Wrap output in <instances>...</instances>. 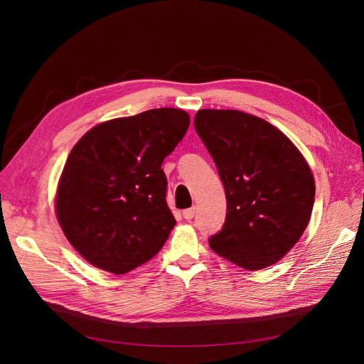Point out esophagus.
Returning <instances> with one entry per match:
<instances>
[{"label":"esophagus","mask_w":364,"mask_h":364,"mask_svg":"<svg viewBox=\"0 0 364 364\" xmlns=\"http://www.w3.org/2000/svg\"><path fill=\"white\" fill-rule=\"evenodd\" d=\"M182 215H183L185 220H191L196 215V208L193 206V208H188V209H183Z\"/></svg>","instance_id":"1"}]
</instances>
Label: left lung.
Instances as JSON below:
<instances>
[{
    "label": "left lung",
    "instance_id": "8db88e82",
    "mask_svg": "<svg viewBox=\"0 0 364 364\" xmlns=\"http://www.w3.org/2000/svg\"><path fill=\"white\" fill-rule=\"evenodd\" d=\"M194 127L226 194L225 225L209 247L246 270L272 266L310 222L316 193L310 165L279 129L255 115L202 109Z\"/></svg>",
    "mask_w": 364,
    "mask_h": 364
}]
</instances>
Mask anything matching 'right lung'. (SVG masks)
Returning a JSON list of instances; mask_svg holds the SVG:
<instances>
[{
    "mask_svg": "<svg viewBox=\"0 0 364 364\" xmlns=\"http://www.w3.org/2000/svg\"><path fill=\"white\" fill-rule=\"evenodd\" d=\"M188 126L181 109H150L105 121L73 147L56 215L65 237L92 266L123 274L162 249L176 220L161 165Z\"/></svg>",
    "mask_w": 364,
    "mask_h": 364,
    "instance_id": "obj_1",
    "label": "right lung"
}]
</instances>
